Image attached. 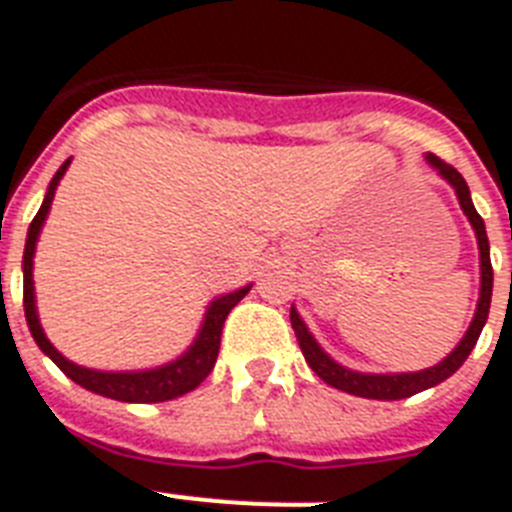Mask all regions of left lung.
<instances>
[{
	"mask_svg": "<svg viewBox=\"0 0 512 512\" xmlns=\"http://www.w3.org/2000/svg\"><path fill=\"white\" fill-rule=\"evenodd\" d=\"M426 162L439 173V176L447 181V184L455 189V197H458L460 207H463L465 218L471 223L473 234H476V242H479V263H481V289H479V305H476V313H473V321L465 331V336L458 342V347L444 357L442 363L431 365V368H423V371L415 373H360L352 371V368H344L342 363H336L334 357L323 350L321 344L315 342V336L307 331L305 321L299 318L297 307L292 305V328L297 334V342L302 347V355H305L307 365L313 368L318 376L326 381L328 386L334 389H342L347 394H355V397H365V400H405V397H413V394L423 392V389H431V386L442 384L444 378H450L452 373L458 371L460 365L468 360L471 350L476 347L481 336V328H484L486 318H489V305H492V260H489V239H486V228L481 215L476 213L473 207L471 191L465 178L460 176L458 170L447 165L444 160H439L436 155H426Z\"/></svg>",
	"mask_w": 512,
	"mask_h": 512,
	"instance_id": "1",
	"label": "left lung"
}]
</instances>
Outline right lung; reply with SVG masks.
<instances>
[{
	"mask_svg": "<svg viewBox=\"0 0 512 512\" xmlns=\"http://www.w3.org/2000/svg\"><path fill=\"white\" fill-rule=\"evenodd\" d=\"M70 160L62 162L60 170L54 173V178L49 181V189L44 194V202H41L39 213L31 220L26 236V252H23V307H26V321L31 328L33 342L39 344V350L52 360L57 368L68 378H73L78 386L89 389L94 394H102V397H110V400L120 402H165L176 400L181 394L197 389L202 381L207 378V373L213 371L215 360H218L220 350V334H223V323H226L228 313L234 310L239 302L244 299V294L252 289V284L242 286L231 294H223V297H215L210 305H207L205 321L199 326L197 339L189 344V350L184 355H178L176 360H170L165 365H157V368H147V371H94V368H83V365L73 363L62 352L54 350V344L49 342L44 328L39 321V310H36V289H33V255H36V242H39L41 226L49 215V207H52L54 191L60 178L65 176Z\"/></svg>",
	"mask_w": 512,
	"mask_h": 512,
	"instance_id": "add662e5",
	"label": "right lung"
}]
</instances>
